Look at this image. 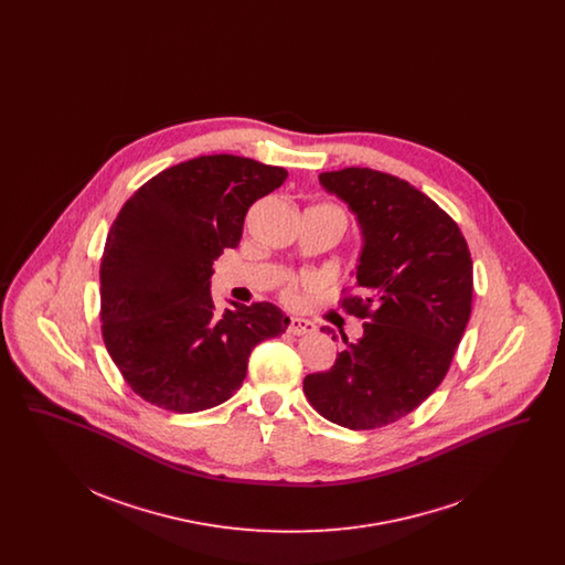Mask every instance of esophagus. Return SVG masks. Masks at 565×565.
<instances>
[{"label": "esophagus", "instance_id": "esophagus-1", "mask_svg": "<svg viewBox=\"0 0 565 565\" xmlns=\"http://www.w3.org/2000/svg\"><path fill=\"white\" fill-rule=\"evenodd\" d=\"M288 330L296 334V337H302V334L316 332V326H313V322H309V320H302V318H290Z\"/></svg>", "mask_w": 565, "mask_h": 565}]
</instances>
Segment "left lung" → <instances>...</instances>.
Masks as SVG:
<instances>
[{"instance_id":"obj_1","label":"left lung","mask_w":565,"mask_h":565,"mask_svg":"<svg viewBox=\"0 0 565 565\" xmlns=\"http://www.w3.org/2000/svg\"><path fill=\"white\" fill-rule=\"evenodd\" d=\"M320 184L362 231L364 296L341 305L364 320V334L345 339L334 366L305 376L302 390L328 422L373 430L415 411L447 375L470 320L472 258L451 215L396 175L348 167L320 173Z\"/></svg>"}]
</instances>
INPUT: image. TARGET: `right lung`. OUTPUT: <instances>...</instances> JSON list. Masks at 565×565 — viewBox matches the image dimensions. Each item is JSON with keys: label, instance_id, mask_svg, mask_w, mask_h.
Here are the masks:
<instances>
[{"label": "right lung", "instance_id": "right-lung-1", "mask_svg": "<svg viewBox=\"0 0 565 565\" xmlns=\"http://www.w3.org/2000/svg\"><path fill=\"white\" fill-rule=\"evenodd\" d=\"M286 178L245 157H196L148 180L116 215L99 269L102 332L146 403L196 413L228 401L252 350L286 332L279 307L231 300L220 313L210 292L214 260L242 242L247 210Z\"/></svg>", "mask_w": 565, "mask_h": 565}]
</instances>
